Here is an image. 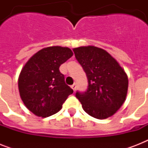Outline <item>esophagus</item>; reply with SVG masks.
Listing matches in <instances>:
<instances>
[{
    "mask_svg": "<svg viewBox=\"0 0 148 148\" xmlns=\"http://www.w3.org/2000/svg\"><path fill=\"white\" fill-rule=\"evenodd\" d=\"M76 87H77L76 84H74L73 85H71V88L73 89V90H74V92H75V90H76Z\"/></svg>",
    "mask_w": 148,
    "mask_h": 148,
    "instance_id": "34e87169",
    "label": "esophagus"
}]
</instances>
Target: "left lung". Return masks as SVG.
I'll return each instance as SVG.
<instances>
[{
  "label": "left lung",
  "instance_id": "1",
  "mask_svg": "<svg viewBox=\"0 0 148 148\" xmlns=\"http://www.w3.org/2000/svg\"><path fill=\"white\" fill-rule=\"evenodd\" d=\"M88 81L84 93H76L84 110L97 119H106L126 100L128 78L119 63L105 50L86 46L73 49Z\"/></svg>",
  "mask_w": 148,
  "mask_h": 148
}]
</instances>
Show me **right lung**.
<instances>
[{
    "label": "right lung",
    "mask_w": 148,
    "mask_h": 148,
    "mask_svg": "<svg viewBox=\"0 0 148 148\" xmlns=\"http://www.w3.org/2000/svg\"><path fill=\"white\" fill-rule=\"evenodd\" d=\"M72 56L68 47H45L34 53L23 67L18 77L20 96L36 116L47 117L58 113L73 94L59 71L60 65Z\"/></svg>",
    "instance_id": "obj_1"
}]
</instances>
